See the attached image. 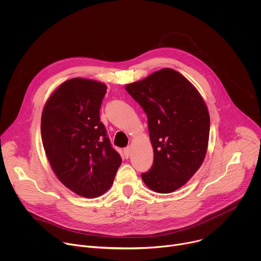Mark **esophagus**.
Returning <instances> with one entry per match:
<instances>
[{"mask_svg": "<svg viewBox=\"0 0 261 261\" xmlns=\"http://www.w3.org/2000/svg\"><path fill=\"white\" fill-rule=\"evenodd\" d=\"M124 155H125L126 158H128L131 155V147L130 146L124 148Z\"/></svg>", "mask_w": 261, "mask_h": 261, "instance_id": "esophagus-1", "label": "esophagus"}]
</instances>
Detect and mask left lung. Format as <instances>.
Masks as SVG:
<instances>
[{"mask_svg": "<svg viewBox=\"0 0 261 261\" xmlns=\"http://www.w3.org/2000/svg\"><path fill=\"white\" fill-rule=\"evenodd\" d=\"M126 91L143 108L154 150L144 184L158 193H171L201 166L208 144L210 115L196 88L177 71L158 70L126 85Z\"/></svg>", "mask_w": 261, "mask_h": 261, "instance_id": "obj_1", "label": "left lung"}]
</instances>
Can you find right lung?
<instances>
[{"mask_svg": "<svg viewBox=\"0 0 261 261\" xmlns=\"http://www.w3.org/2000/svg\"><path fill=\"white\" fill-rule=\"evenodd\" d=\"M106 89L97 81L68 80L50 95L41 116L42 143L54 172L87 198L105 193L122 163L100 122Z\"/></svg>", "mask_w": 261, "mask_h": 261, "instance_id": "right-lung-1", "label": "right lung"}]
</instances>
